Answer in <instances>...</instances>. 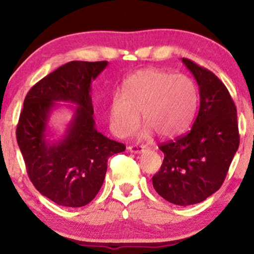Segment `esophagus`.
Returning a JSON list of instances; mask_svg holds the SVG:
<instances>
[{
  "label": "esophagus",
  "instance_id": "34e87169",
  "mask_svg": "<svg viewBox=\"0 0 254 254\" xmlns=\"http://www.w3.org/2000/svg\"><path fill=\"white\" fill-rule=\"evenodd\" d=\"M144 145H130L128 147V151L133 152V154H140V152L144 151Z\"/></svg>",
  "mask_w": 254,
  "mask_h": 254
}]
</instances>
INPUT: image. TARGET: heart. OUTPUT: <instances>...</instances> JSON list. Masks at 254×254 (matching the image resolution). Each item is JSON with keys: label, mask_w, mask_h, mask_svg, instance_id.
I'll return each mask as SVG.
<instances>
[{"label": "heart", "mask_w": 254, "mask_h": 254, "mask_svg": "<svg viewBox=\"0 0 254 254\" xmlns=\"http://www.w3.org/2000/svg\"><path fill=\"white\" fill-rule=\"evenodd\" d=\"M116 93L109 106V126L117 137H126L140 121L145 126L138 134L148 140L155 133L175 137L190 126L197 107V89L186 75H173L157 68L141 69Z\"/></svg>", "instance_id": "obj_1"}]
</instances>
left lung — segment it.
<instances>
[{"mask_svg":"<svg viewBox=\"0 0 254 254\" xmlns=\"http://www.w3.org/2000/svg\"><path fill=\"white\" fill-rule=\"evenodd\" d=\"M182 61L199 85V113L189 133L159 145L164 161L152 185L169 202L190 206L222 186L239 147V134L237 110L220 78L189 59Z\"/></svg>","mask_w":254,"mask_h":254,"instance_id":"1","label":"left lung"}]
</instances>
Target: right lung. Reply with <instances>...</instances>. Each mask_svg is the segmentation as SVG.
<instances>
[{"mask_svg": "<svg viewBox=\"0 0 254 254\" xmlns=\"http://www.w3.org/2000/svg\"><path fill=\"white\" fill-rule=\"evenodd\" d=\"M109 62L71 61L34 84L24 99L17 143L26 171L41 195L59 206L83 207L95 199L105 179L107 159L125 144L96 129L91 83ZM58 101L76 107L65 134L53 140L50 114Z\"/></svg>", "mask_w": 254, "mask_h": 254, "instance_id": "add662e5", "label": "right lung"}]
</instances>
